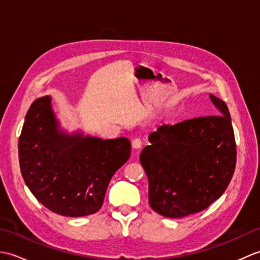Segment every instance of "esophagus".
I'll list each match as a JSON object with an SVG mask.
<instances>
[{
	"label": "esophagus",
	"mask_w": 260,
	"mask_h": 260,
	"mask_svg": "<svg viewBox=\"0 0 260 260\" xmlns=\"http://www.w3.org/2000/svg\"><path fill=\"white\" fill-rule=\"evenodd\" d=\"M132 146H133V148L134 150H141V147H142V141H141V139H134L133 141H132Z\"/></svg>",
	"instance_id": "obj_1"
}]
</instances>
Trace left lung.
<instances>
[{
  "label": "left lung",
  "instance_id": "obj_1",
  "mask_svg": "<svg viewBox=\"0 0 260 260\" xmlns=\"http://www.w3.org/2000/svg\"><path fill=\"white\" fill-rule=\"evenodd\" d=\"M210 99L221 114L159 126L140 155L150 206L167 218L203 211L234 175L237 151L229 110L221 99Z\"/></svg>",
  "mask_w": 260,
  "mask_h": 260
}]
</instances>
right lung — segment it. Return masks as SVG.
<instances>
[{
    "mask_svg": "<svg viewBox=\"0 0 260 260\" xmlns=\"http://www.w3.org/2000/svg\"><path fill=\"white\" fill-rule=\"evenodd\" d=\"M129 155L126 137L103 141L59 131L50 96L31 105L19 139L25 184L39 202L66 217L97 212L110 179Z\"/></svg>",
    "mask_w": 260,
    "mask_h": 260,
    "instance_id": "obj_1",
    "label": "right lung"
}]
</instances>
